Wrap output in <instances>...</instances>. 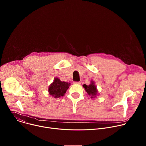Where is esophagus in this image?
<instances>
[{"label":"esophagus","instance_id":"34e87169","mask_svg":"<svg viewBox=\"0 0 146 146\" xmlns=\"http://www.w3.org/2000/svg\"><path fill=\"white\" fill-rule=\"evenodd\" d=\"M74 84H77V85H80L81 84V82L80 81H74L73 82Z\"/></svg>","mask_w":146,"mask_h":146}]
</instances>
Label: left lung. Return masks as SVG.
I'll use <instances>...</instances> for the list:
<instances>
[{"label": "left lung", "instance_id": "obj_1", "mask_svg": "<svg viewBox=\"0 0 146 146\" xmlns=\"http://www.w3.org/2000/svg\"><path fill=\"white\" fill-rule=\"evenodd\" d=\"M83 87L85 88V90L87 91V92L88 94L89 95H91V98L92 96H95L97 95L98 90L96 89V86L94 85V82L93 81L91 82V84L89 86H87L86 84H84L82 86Z\"/></svg>", "mask_w": 146, "mask_h": 146}]
</instances>
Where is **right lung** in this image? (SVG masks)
Masks as SVG:
<instances>
[{"label":"right lung","mask_w":146,"mask_h":146,"mask_svg":"<svg viewBox=\"0 0 146 146\" xmlns=\"http://www.w3.org/2000/svg\"><path fill=\"white\" fill-rule=\"evenodd\" d=\"M70 85V83L61 81L59 78H55L54 82L48 88L49 94L54 98H59L64 96Z\"/></svg>","instance_id":"obj_1"}]
</instances>
